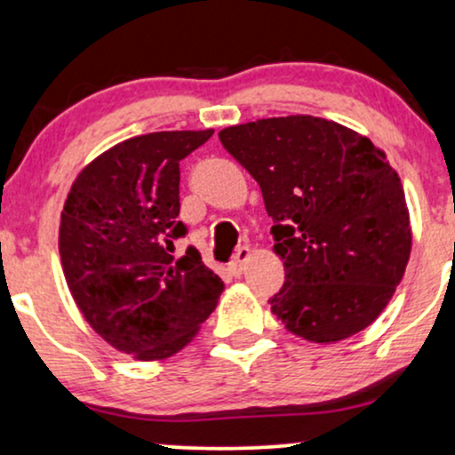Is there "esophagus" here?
<instances>
[{
  "instance_id": "esophagus-1",
  "label": "esophagus",
  "mask_w": 455,
  "mask_h": 455,
  "mask_svg": "<svg viewBox=\"0 0 455 455\" xmlns=\"http://www.w3.org/2000/svg\"><path fill=\"white\" fill-rule=\"evenodd\" d=\"M250 257H252V250L250 248H239L237 254H235V259L231 260V265H228V271H231L233 275H242L245 265H248Z\"/></svg>"
}]
</instances>
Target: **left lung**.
Here are the masks:
<instances>
[{
	"label": "left lung",
	"instance_id": "1",
	"mask_svg": "<svg viewBox=\"0 0 455 455\" xmlns=\"http://www.w3.org/2000/svg\"><path fill=\"white\" fill-rule=\"evenodd\" d=\"M257 180L275 222L284 286L271 312L295 336L336 344L372 325L411 259L404 188L385 151L312 115L267 117L218 132Z\"/></svg>",
	"mask_w": 455,
	"mask_h": 455
}]
</instances>
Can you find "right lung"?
Instances as JSON below:
<instances>
[{"mask_svg":"<svg viewBox=\"0 0 455 455\" xmlns=\"http://www.w3.org/2000/svg\"><path fill=\"white\" fill-rule=\"evenodd\" d=\"M213 130L132 137L102 151L72 181L60 222V257L72 299L115 351L160 362L188 347L224 282L188 248L180 218V160Z\"/></svg>","mask_w":455,"mask_h":455,"instance_id":"1","label":"right lung"}]
</instances>
